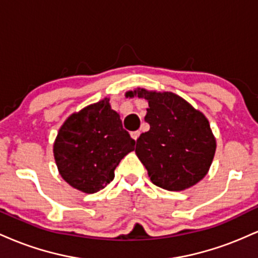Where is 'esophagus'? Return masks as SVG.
<instances>
[{"instance_id": "1", "label": "esophagus", "mask_w": 258, "mask_h": 258, "mask_svg": "<svg viewBox=\"0 0 258 258\" xmlns=\"http://www.w3.org/2000/svg\"><path fill=\"white\" fill-rule=\"evenodd\" d=\"M139 135H141V132L139 131H133L131 132V137L135 139V141H137V138L139 137Z\"/></svg>"}]
</instances>
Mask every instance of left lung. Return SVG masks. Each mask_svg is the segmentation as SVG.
<instances>
[{
  "instance_id": "1",
  "label": "left lung",
  "mask_w": 258,
  "mask_h": 258,
  "mask_svg": "<svg viewBox=\"0 0 258 258\" xmlns=\"http://www.w3.org/2000/svg\"><path fill=\"white\" fill-rule=\"evenodd\" d=\"M128 94L146 98L149 104L144 120L150 130L139 136L136 154L150 180L171 191L197 184L206 176L216 150L205 115L171 92L138 88Z\"/></svg>"
}]
</instances>
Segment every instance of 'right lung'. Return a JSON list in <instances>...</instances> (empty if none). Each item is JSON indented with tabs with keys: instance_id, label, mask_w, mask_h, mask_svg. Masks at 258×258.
Instances as JSON below:
<instances>
[{
	"instance_id": "add662e5",
	"label": "right lung",
	"mask_w": 258,
	"mask_h": 258,
	"mask_svg": "<svg viewBox=\"0 0 258 258\" xmlns=\"http://www.w3.org/2000/svg\"><path fill=\"white\" fill-rule=\"evenodd\" d=\"M119 114L104 98L68 117L53 153L59 173L74 188L96 193L111 182L123 156L135 150Z\"/></svg>"
}]
</instances>
